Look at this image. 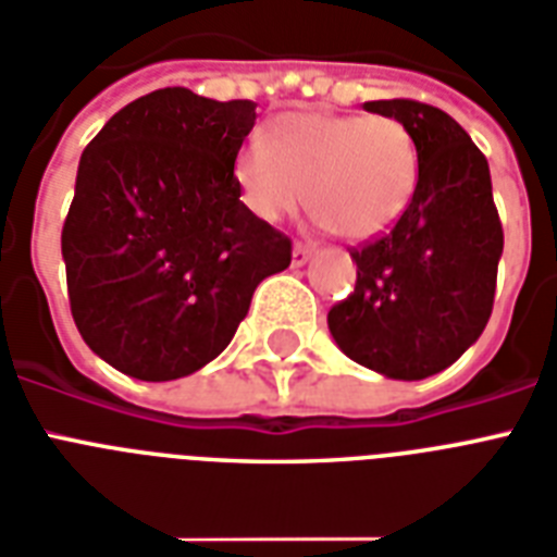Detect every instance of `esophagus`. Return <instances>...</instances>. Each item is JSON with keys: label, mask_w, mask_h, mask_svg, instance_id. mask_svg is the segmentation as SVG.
<instances>
[{"label": "esophagus", "mask_w": 557, "mask_h": 557, "mask_svg": "<svg viewBox=\"0 0 557 557\" xmlns=\"http://www.w3.org/2000/svg\"><path fill=\"white\" fill-rule=\"evenodd\" d=\"M309 257H311V246L297 243V246L292 248V265H306L309 263Z\"/></svg>", "instance_id": "esophagus-1"}]
</instances>
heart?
Here are the masks:
<instances>
[{
	"label": "heart",
	"mask_w": 557,
	"mask_h": 557,
	"mask_svg": "<svg viewBox=\"0 0 557 557\" xmlns=\"http://www.w3.org/2000/svg\"><path fill=\"white\" fill-rule=\"evenodd\" d=\"M251 214L277 223L309 197L311 214L346 239L395 225L418 185V148L388 114H288L274 137L255 134L234 160Z\"/></svg>",
	"instance_id": "1"
}]
</instances>
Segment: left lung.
I'll return each instance as SVG.
<instances>
[{"label": "left lung", "mask_w": 557, "mask_h": 557, "mask_svg": "<svg viewBox=\"0 0 557 557\" xmlns=\"http://www.w3.org/2000/svg\"><path fill=\"white\" fill-rule=\"evenodd\" d=\"M363 108L409 128L418 185L392 232L351 248L355 292L332 306L329 332L355 363L423 381L455 363L490 323L504 255L490 162L441 108L414 99Z\"/></svg>", "instance_id": "8db88e82"}]
</instances>
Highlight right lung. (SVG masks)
Wrapping results in <instances>:
<instances>
[{
    "label": "right lung",
    "instance_id": "obj_1",
    "mask_svg": "<svg viewBox=\"0 0 557 557\" xmlns=\"http://www.w3.org/2000/svg\"><path fill=\"white\" fill-rule=\"evenodd\" d=\"M251 99L188 88L134 99L90 139L62 225L74 323L137 381H176L232 343L292 239L251 214L234 180Z\"/></svg>",
    "mask_w": 557,
    "mask_h": 557
}]
</instances>
